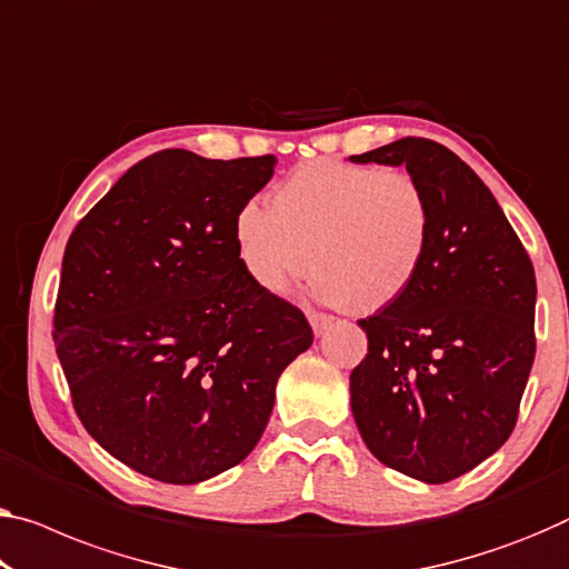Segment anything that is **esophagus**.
I'll return each instance as SVG.
<instances>
[{
  "label": "esophagus",
  "mask_w": 569,
  "mask_h": 569,
  "mask_svg": "<svg viewBox=\"0 0 569 569\" xmlns=\"http://www.w3.org/2000/svg\"><path fill=\"white\" fill-rule=\"evenodd\" d=\"M308 320H310V326L315 330V336H322L328 330L330 322H333V315L318 312V310H308Z\"/></svg>",
  "instance_id": "1"
}]
</instances>
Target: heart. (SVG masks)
Segmentation results:
<instances>
[{
	"instance_id": "1",
	"label": "heart",
	"mask_w": 569,
	"mask_h": 569,
	"mask_svg": "<svg viewBox=\"0 0 569 569\" xmlns=\"http://www.w3.org/2000/svg\"><path fill=\"white\" fill-rule=\"evenodd\" d=\"M236 254L261 292L284 295L320 269L312 292L379 312L409 292L432 241V208L405 170L310 160L279 182L269 211L241 206Z\"/></svg>"
}]
</instances>
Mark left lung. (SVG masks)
<instances>
[{"label":"left lung","mask_w":569,"mask_h":569,"mask_svg":"<svg viewBox=\"0 0 569 569\" xmlns=\"http://www.w3.org/2000/svg\"><path fill=\"white\" fill-rule=\"evenodd\" d=\"M353 162L405 164L432 208V241L409 292L358 320L369 353L351 409L383 466L445 483L501 448L535 363L537 277L483 180L448 147L405 137Z\"/></svg>","instance_id":"1"}]
</instances>
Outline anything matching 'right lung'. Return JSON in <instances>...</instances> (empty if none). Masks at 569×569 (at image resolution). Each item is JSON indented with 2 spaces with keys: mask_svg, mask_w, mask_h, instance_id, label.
Returning a JSON list of instances; mask_svg holds the SVG:
<instances>
[{
  "mask_svg": "<svg viewBox=\"0 0 569 569\" xmlns=\"http://www.w3.org/2000/svg\"><path fill=\"white\" fill-rule=\"evenodd\" d=\"M274 162L154 152L68 239L52 340L78 419L137 473L186 486L239 466L312 343L302 310L236 254L233 218Z\"/></svg>",
  "mask_w": 569,
  "mask_h": 569,
  "instance_id": "right-lung-1",
  "label": "right lung"
}]
</instances>
